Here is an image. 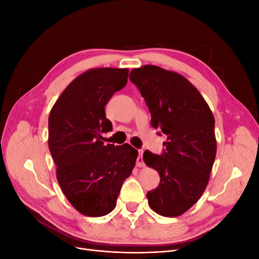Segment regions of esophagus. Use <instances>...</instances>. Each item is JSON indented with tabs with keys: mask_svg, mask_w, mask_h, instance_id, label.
I'll return each instance as SVG.
<instances>
[{
	"mask_svg": "<svg viewBox=\"0 0 259 259\" xmlns=\"http://www.w3.org/2000/svg\"><path fill=\"white\" fill-rule=\"evenodd\" d=\"M138 153H139V155H138V158H137V160H136V165H137L138 167H143V166L145 165L144 159H143V154H144V150H143V149H140V150H138Z\"/></svg>",
	"mask_w": 259,
	"mask_h": 259,
	"instance_id": "esophagus-1",
	"label": "esophagus"
}]
</instances>
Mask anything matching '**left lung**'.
I'll return each instance as SVG.
<instances>
[{
    "label": "left lung",
    "instance_id": "obj_1",
    "mask_svg": "<svg viewBox=\"0 0 259 259\" xmlns=\"http://www.w3.org/2000/svg\"><path fill=\"white\" fill-rule=\"evenodd\" d=\"M130 80L146 101L152 127L167 136L161 154L144 152L145 163L160 174L159 186L147 192L148 203L162 216H179L207 186L216 156L214 115L199 91L176 72L147 65L133 69Z\"/></svg>",
    "mask_w": 259,
    "mask_h": 259
}]
</instances>
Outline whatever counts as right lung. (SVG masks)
<instances>
[{"instance_id":"add662e5","label":"right lung","mask_w":259,"mask_h":259,"mask_svg":"<svg viewBox=\"0 0 259 259\" xmlns=\"http://www.w3.org/2000/svg\"><path fill=\"white\" fill-rule=\"evenodd\" d=\"M127 76V69L88 70L67 86L50 113L49 147L57 180L68 201L83 215L110 213L135 166V148L106 145L103 137L112 131L105 107L126 85Z\"/></svg>"}]
</instances>
